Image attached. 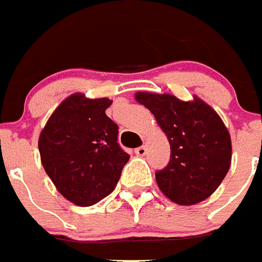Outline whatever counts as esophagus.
Wrapping results in <instances>:
<instances>
[{"instance_id": "1", "label": "esophagus", "mask_w": 262, "mask_h": 262, "mask_svg": "<svg viewBox=\"0 0 262 262\" xmlns=\"http://www.w3.org/2000/svg\"><path fill=\"white\" fill-rule=\"evenodd\" d=\"M135 154H137V156L143 157L144 154H146V146H141V147L135 148Z\"/></svg>"}]
</instances>
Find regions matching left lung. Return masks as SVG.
Segmentation results:
<instances>
[{
  "label": "left lung",
  "instance_id": "left-lung-1",
  "mask_svg": "<svg viewBox=\"0 0 262 262\" xmlns=\"http://www.w3.org/2000/svg\"><path fill=\"white\" fill-rule=\"evenodd\" d=\"M135 100L156 118L170 144V161L156 173L161 192L180 206L206 200L231 165V138L214 108L194 96L183 101L169 93L137 92Z\"/></svg>",
  "mask_w": 262,
  "mask_h": 262
}]
</instances>
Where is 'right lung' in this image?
<instances>
[{"label":"right lung","instance_id":"add662e5","mask_svg":"<svg viewBox=\"0 0 262 262\" xmlns=\"http://www.w3.org/2000/svg\"><path fill=\"white\" fill-rule=\"evenodd\" d=\"M106 97L69 96L41 129V165L64 199L93 206L115 189L129 156L118 143V124L105 115Z\"/></svg>","mask_w":262,"mask_h":262}]
</instances>
